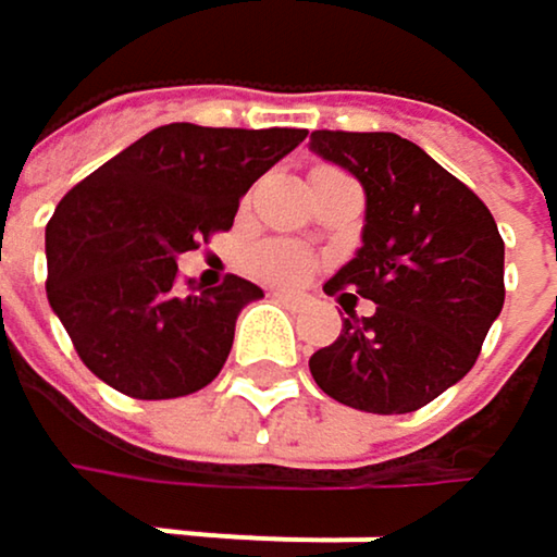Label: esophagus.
<instances>
[{
  "label": "esophagus",
  "instance_id": "34e87169",
  "mask_svg": "<svg viewBox=\"0 0 557 557\" xmlns=\"http://www.w3.org/2000/svg\"><path fill=\"white\" fill-rule=\"evenodd\" d=\"M274 296H277L280 302H302V299H306L302 293H289V289H277Z\"/></svg>",
  "mask_w": 557,
  "mask_h": 557
}]
</instances>
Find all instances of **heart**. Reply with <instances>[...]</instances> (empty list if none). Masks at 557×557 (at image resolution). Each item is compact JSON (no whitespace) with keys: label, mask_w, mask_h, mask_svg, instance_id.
Here are the masks:
<instances>
[{"label":"heart","mask_w":557,"mask_h":557,"mask_svg":"<svg viewBox=\"0 0 557 557\" xmlns=\"http://www.w3.org/2000/svg\"><path fill=\"white\" fill-rule=\"evenodd\" d=\"M248 264L258 277L271 280V283H296L309 274L312 258L306 248H299L296 242H283V238H271L261 242L251 255Z\"/></svg>","instance_id":"heart-1"}]
</instances>
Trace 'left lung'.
<instances>
[{
    "label": "left lung",
    "mask_w": 557,
    "mask_h": 557,
    "mask_svg": "<svg viewBox=\"0 0 557 557\" xmlns=\"http://www.w3.org/2000/svg\"><path fill=\"white\" fill-rule=\"evenodd\" d=\"M309 148L355 173L368 196L358 255L325 283L364 295L374 317L345 307L342 335L309 358L332 399L416 412L478 361L503 309V238L474 189L393 132H312ZM351 288V294H345Z\"/></svg>",
    "instance_id": "8db88e82"
}]
</instances>
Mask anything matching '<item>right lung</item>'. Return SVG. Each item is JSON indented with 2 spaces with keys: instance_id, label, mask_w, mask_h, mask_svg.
I'll list each match as a JSON object with an SVG mask.
<instances>
[{
  "instance_id": "obj_1",
  "label": "right lung",
  "mask_w": 557,
  "mask_h": 557,
  "mask_svg": "<svg viewBox=\"0 0 557 557\" xmlns=\"http://www.w3.org/2000/svg\"><path fill=\"white\" fill-rule=\"evenodd\" d=\"M306 128H202L173 122L79 180L45 232L48 299L79 361L135 399H173L212 384L235 319L261 299L251 280L176 283V258L228 232L251 183Z\"/></svg>"
}]
</instances>
